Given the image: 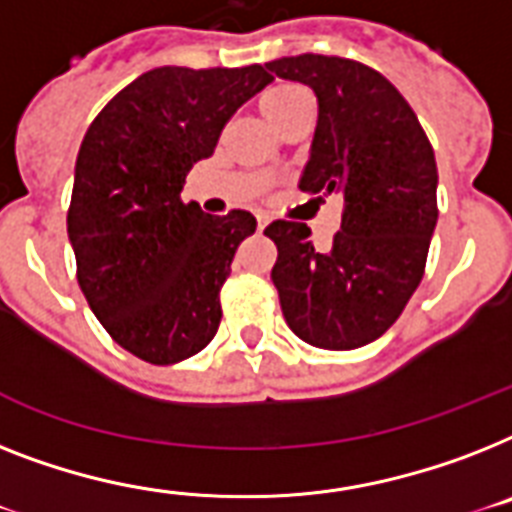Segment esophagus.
Returning <instances> with one entry per match:
<instances>
[{
  "label": "esophagus",
  "instance_id": "esophagus-1",
  "mask_svg": "<svg viewBox=\"0 0 512 512\" xmlns=\"http://www.w3.org/2000/svg\"><path fill=\"white\" fill-rule=\"evenodd\" d=\"M270 220H268V215H257V228H260V231H263L265 226H268Z\"/></svg>",
  "mask_w": 512,
  "mask_h": 512
}]
</instances>
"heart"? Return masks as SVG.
<instances>
[{"mask_svg":"<svg viewBox=\"0 0 512 512\" xmlns=\"http://www.w3.org/2000/svg\"><path fill=\"white\" fill-rule=\"evenodd\" d=\"M310 102V94L307 89L297 86V83H276V86H270V89L263 91V97H260V110L265 112V118L270 123H276L286 115V112L297 110L299 105H307Z\"/></svg>","mask_w":512,"mask_h":512,"instance_id":"1","label":"heart"}]
</instances>
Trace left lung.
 I'll use <instances>...</instances> for the list:
<instances>
[{"mask_svg":"<svg viewBox=\"0 0 512 512\" xmlns=\"http://www.w3.org/2000/svg\"><path fill=\"white\" fill-rule=\"evenodd\" d=\"M265 68L318 97L299 189L344 197L342 231L326 252L315 249L305 223L265 228L278 249L270 278L302 342L357 350L400 318L421 284L439 218L434 149L405 97L363 62L299 54Z\"/></svg>","mask_w":512,"mask_h":512,"instance_id":"1","label":"left lung"}]
</instances>
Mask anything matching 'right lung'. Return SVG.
Masks as SVG:
<instances>
[{"instance_id": "obj_1", "label": "right lung", "mask_w": 512, "mask_h": 512, "mask_svg": "<svg viewBox=\"0 0 512 512\" xmlns=\"http://www.w3.org/2000/svg\"><path fill=\"white\" fill-rule=\"evenodd\" d=\"M270 81L263 65L147 70L83 136L68 210L78 286L107 334L147 363H181L218 331L220 286L257 220L202 213L181 189Z\"/></svg>"}]
</instances>
